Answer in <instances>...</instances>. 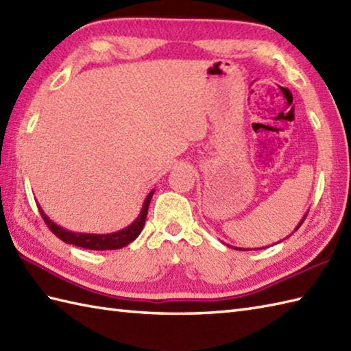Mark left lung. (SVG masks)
Segmentation results:
<instances>
[{
    "label": "left lung",
    "mask_w": 351,
    "mask_h": 351,
    "mask_svg": "<svg viewBox=\"0 0 351 351\" xmlns=\"http://www.w3.org/2000/svg\"><path fill=\"white\" fill-rule=\"evenodd\" d=\"M306 215H308V214H306ZM306 215H304V217H303V219H302V221H300V223H299V226H297V228H295V229H294V232H295V230H297V229H299V228H300V226H302V223H303V221H304V219H306ZM235 250H243V249H237V247H235ZM255 250H256V249H255Z\"/></svg>",
    "instance_id": "1"
}]
</instances>
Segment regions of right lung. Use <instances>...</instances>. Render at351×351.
<instances>
[{"label": "right lung", "instance_id": "add662e5", "mask_svg": "<svg viewBox=\"0 0 351 351\" xmlns=\"http://www.w3.org/2000/svg\"><path fill=\"white\" fill-rule=\"evenodd\" d=\"M154 195V190L149 193L143 208L138 214V217L134 220L128 228H125L122 230H117V232L113 234H78V232H71L68 229H63L62 226L56 225L54 221L49 220V217L47 214L43 213L42 208L39 206V213L42 215L43 221L47 223V226L49 228V230L56 237L60 238L62 241L68 243V244H73L78 245V247H84V249H90V250H114V249H122L125 245H128L130 243H132L136 238L140 235L141 229L145 226L146 221V215H147V208L149 204H151V199Z\"/></svg>", "mask_w": 351, "mask_h": 351}]
</instances>
